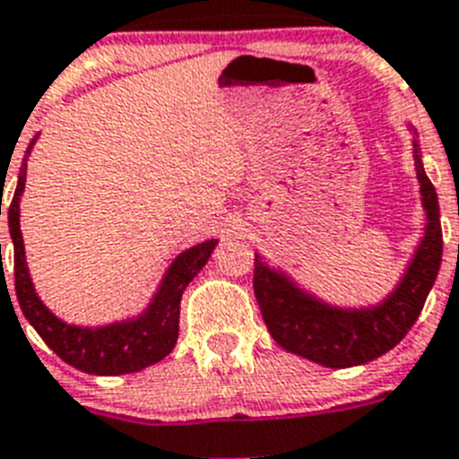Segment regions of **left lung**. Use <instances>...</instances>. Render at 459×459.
I'll return each instance as SVG.
<instances>
[{"label":"left lung","mask_w":459,"mask_h":459,"mask_svg":"<svg viewBox=\"0 0 459 459\" xmlns=\"http://www.w3.org/2000/svg\"><path fill=\"white\" fill-rule=\"evenodd\" d=\"M411 134L414 127L407 123ZM414 146V167L419 180L425 229L398 286L370 307H336L301 288L283 270L270 267L255 254L254 292L260 313L281 348L325 368H352L394 350L416 317L420 316L428 292L435 286L441 265L439 201L420 162L419 142Z\"/></svg>","instance_id":"obj_1"}]
</instances>
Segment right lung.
I'll list each match as a JSON object with an SVG mask.
<instances>
[{
    "label": "right lung",
    "mask_w": 459,
    "mask_h": 459,
    "mask_svg": "<svg viewBox=\"0 0 459 459\" xmlns=\"http://www.w3.org/2000/svg\"><path fill=\"white\" fill-rule=\"evenodd\" d=\"M36 139H31L24 152L18 187L8 208V230H11L15 251V295H18L24 317L48 342L49 350H55L65 363L82 373L126 375L162 361L167 354H171L178 341L180 297L189 286V281L204 270L220 239H205L201 245L189 247L183 254L176 255V260L164 272L152 299L139 316L100 325V327H82V325H70L61 320L45 307L36 292L34 281L29 276L24 239L20 230V199H22L24 180H27V158L31 155Z\"/></svg>",
    "instance_id": "obj_1"
}]
</instances>
